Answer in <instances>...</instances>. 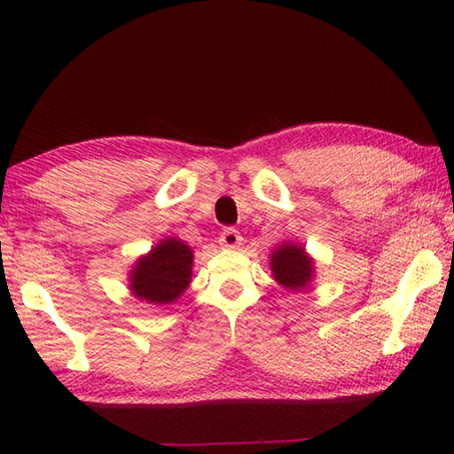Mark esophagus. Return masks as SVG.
Segmentation results:
<instances>
[{
    "mask_svg": "<svg viewBox=\"0 0 454 454\" xmlns=\"http://www.w3.org/2000/svg\"><path fill=\"white\" fill-rule=\"evenodd\" d=\"M220 244L224 246V248H238V246L242 244V236L234 228H224L220 232Z\"/></svg>",
    "mask_w": 454,
    "mask_h": 454,
    "instance_id": "34e87169",
    "label": "esophagus"
}]
</instances>
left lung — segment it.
Returning a JSON list of instances; mask_svg holds the SVG:
<instances>
[{
	"label": "left lung",
	"mask_w": 454,
	"mask_h": 454,
	"mask_svg": "<svg viewBox=\"0 0 454 454\" xmlns=\"http://www.w3.org/2000/svg\"><path fill=\"white\" fill-rule=\"evenodd\" d=\"M270 264L274 278L290 290L304 288L312 276L310 258H306L304 248L294 244H284L274 250Z\"/></svg>",
	"instance_id": "1"
}]
</instances>
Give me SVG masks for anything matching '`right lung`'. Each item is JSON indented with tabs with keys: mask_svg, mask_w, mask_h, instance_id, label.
Here are the masks:
<instances>
[{
	"mask_svg": "<svg viewBox=\"0 0 454 454\" xmlns=\"http://www.w3.org/2000/svg\"><path fill=\"white\" fill-rule=\"evenodd\" d=\"M192 250L186 244L168 238L136 264L132 290L152 304H170L190 284Z\"/></svg>",
	"mask_w": 454,
	"mask_h": 454,
	"instance_id": "add662e5",
	"label": "right lung"
}]
</instances>
